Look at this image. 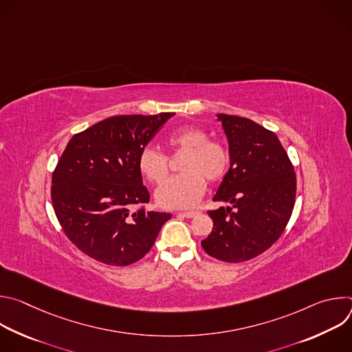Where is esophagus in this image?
Here are the masks:
<instances>
[{"instance_id":"esophagus-1","label":"esophagus","mask_w":352,"mask_h":352,"mask_svg":"<svg viewBox=\"0 0 352 352\" xmlns=\"http://www.w3.org/2000/svg\"><path fill=\"white\" fill-rule=\"evenodd\" d=\"M178 214H179V216H184V217H186V219H192V217H195V216L197 214V212H179Z\"/></svg>"}]
</instances>
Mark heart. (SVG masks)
<instances>
[{"label": "heart", "mask_w": 352, "mask_h": 352, "mask_svg": "<svg viewBox=\"0 0 352 352\" xmlns=\"http://www.w3.org/2000/svg\"><path fill=\"white\" fill-rule=\"evenodd\" d=\"M174 152H184L179 170L184 171L168 178L156 192L157 202L163 208H190L206 190V179L220 181L230 168V152L219 140L209 139L205 129L181 126L167 138ZM142 175L152 184H160L168 174V159L155 146H144L138 157Z\"/></svg>", "instance_id": "heart-1"}]
</instances>
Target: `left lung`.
Here are the masks:
<instances>
[{"label": "left lung", "instance_id": "left-lung-1", "mask_svg": "<svg viewBox=\"0 0 352 352\" xmlns=\"http://www.w3.org/2000/svg\"><path fill=\"white\" fill-rule=\"evenodd\" d=\"M230 147V170L213 200L231 206L209 210L213 230L205 252L228 263L254 259L283 234L294 209L296 178L278 138L262 125L217 114Z\"/></svg>", "mask_w": 352, "mask_h": 352}]
</instances>
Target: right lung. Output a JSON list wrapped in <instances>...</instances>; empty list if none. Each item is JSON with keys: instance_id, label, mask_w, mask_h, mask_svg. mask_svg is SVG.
Masks as SVG:
<instances>
[{"instance_id": "add662e5", "label": "right lung", "mask_w": 352, "mask_h": 352, "mask_svg": "<svg viewBox=\"0 0 352 352\" xmlns=\"http://www.w3.org/2000/svg\"><path fill=\"white\" fill-rule=\"evenodd\" d=\"M173 116L110 117L68 142L53 173V208L65 235L91 259L110 266L138 262L171 219L143 208L150 195L138 157Z\"/></svg>"}]
</instances>
